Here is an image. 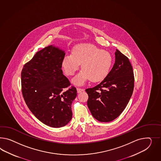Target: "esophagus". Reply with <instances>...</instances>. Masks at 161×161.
I'll list each match as a JSON object with an SVG mask.
<instances>
[{"mask_svg":"<svg viewBox=\"0 0 161 161\" xmlns=\"http://www.w3.org/2000/svg\"><path fill=\"white\" fill-rule=\"evenodd\" d=\"M77 92H81L84 91V89L83 88H77Z\"/></svg>","mask_w":161,"mask_h":161,"instance_id":"esophagus-1","label":"esophagus"}]
</instances>
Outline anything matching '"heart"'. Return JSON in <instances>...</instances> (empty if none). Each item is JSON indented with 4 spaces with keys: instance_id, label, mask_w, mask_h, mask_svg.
I'll return each instance as SVG.
<instances>
[{
    "instance_id": "b5f03b06",
    "label": "heart",
    "mask_w": 161,
    "mask_h": 161,
    "mask_svg": "<svg viewBox=\"0 0 161 161\" xmlns=\"http://www.w3.org/2000/svg\"><path fill=\"white\" fill-rule=\"evenodd\" d=\"M113 60L112 56L108 52L92 44H80L74 47L73 54L65 55L62 67L65 74L73 75L81 64L83 69L73 81L78 85H83L89 79L93 82H98L106 78Z\"/></svg>"
}]
</instances>
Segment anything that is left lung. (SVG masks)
I'll return each instance as SVG.
<instances>
[{
	"label": "left lung",
	"instance_id": "left-lung-1",
	"mask_svg": "<svg viewBox=\"0 0 161 161\" xmlns=\"http://www.w3.org/2000/svg\"><path fill=\"white\" fill-rule=\"evenodd\" d=\"M108 75L93 88L86 90L87 105L92 115L100 122L112 121L128 104L134 87L133 69L128 58L118 50Z\"/></svg>",
	"mask_w": 161,
	"mask_h": 161
}]
</instances>
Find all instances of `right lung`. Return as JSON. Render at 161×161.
Here are the masks:
<instances>
[{
    "label": "right lung",
    "mask_w": 161,
    "mask_h": 161,
    "mask_svg": "<svg viewBox=\"0 0 161 161\" xmlns=\"http://www.w3.org/2000/svg\"><path fill=\"white\" fill-rule=\"evenodd\" d=\"M64 51L48 46L36 53L21 73L22 92L31 112L45 125L65 126L72 118L71 104L77 96L74 86L63 74Z\"/></svg>",
    "instance_id": "right-lung-1"
}]
</instances>
